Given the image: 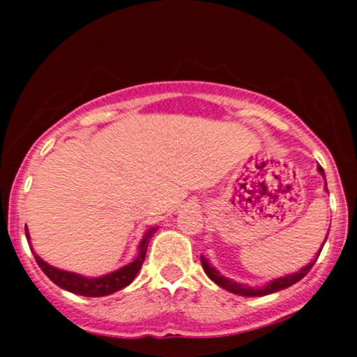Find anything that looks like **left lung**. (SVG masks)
Segmentation results:
<instances>
[{"instance_id":"left-lung-1","label":"left lung","mask_w":357,"mask_h":357,"mask_svg":"<svg viewBox=\"0 0 357 357\" xmlns=\"http://www.w3.org/2000/svg\"><path fill=\"white\" fill-rule=\"evenodd\" d=\"M317 171L324 176V179H326V174H324V169H322L321 166L317 167ZM324 186H326V191H327V183L324 184ZM327 235H329V233H327ZM326 240H327V236H326ZM326 240H324V243H326ZM322 247H324V245H322ZM322 247H321V250H319L317 253H315L314 260L310 261L309 265H305V267H302L301 270H298V272L290 273V275H285V277H280V278H275V280H270L267 285H261V287H248V285L238 284V282L230 280V278L220 275L218 270H216L215 267H211V265L208 264V260H206V258H204V257H202V265H203L204 272H206V275L210 277L211 280L215 282L216 285H220L221 289L228 290V292H231V294H236V296H243V297H261V296H268V294L278 292V290H282V289H287V287L297 284V282L301 280V278H304V277L307 275V273L310 272V268L314 267L315 260H317L319 255H321Z\"/></svg>"}]
</instances>
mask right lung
<instances>
[{
  "mask_svg": "<svg viewBox=\"0 0 357 357\" xmlns=\"http://www.w3.org/2000/svg\"><path fill=\"white\" fill-rule=\"evenodd\" d=\"M155 230H158V228H151V230L144 235L141 245H139V255L136 257V260L130 261V264L126 265V267L116 270V272L107 273V275L104 277L90 278V277L79 275V273L65 272V270L55 268L52 267V265H48L47 261H43L35 252L33 255H35L36 264H38V267L43 270L45 275L50 278L53 284L59 285L60 289L68 290V292L77 294V296H84V297H104V296H109V294L117 292V290L124 289V287L129 285L130 282L136 278L137 272L141 270L142 264H144L147 243H149L151 236L154 235ZM24 233H26V240H30L28 228H24Z\"/></svg>",
  "mask_w": 357,
  "mask_h": 357,
  "instance_id": "right-lung-1",
  "label": "right lung"
}]
</instances>
